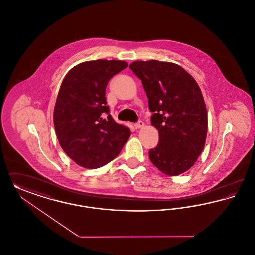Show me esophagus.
<instances>
[{"label": "esophagus", "instance_id": "1", "mask_svg": "<svg viewBox=\"0 0 255 255\" xmlns=\"http://www.w3.org/2000/svg\"><path fill=\"white\" fill-rule=\"evenodd\" d=\"M143 126H144V122H138L137 123L134 124L135 129H140V128H142Z\"/></svg>", "mask_w": 255, "mask_h": 255}]
</instances>
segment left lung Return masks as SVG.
Wrapping results in <instances>:
<instances>
[{
	"instance_id": "1",
	"label": "left lung",
	"mask_w": 255,
	"mask_h": 255,
	"mask_svg": "<svg viewBox=\"0 0 255 255\" xmlns=\"http://www.w3.org/2000/svg\"><path fill=\"white\" fill-rule=\"evenodd\" d=\"M129 68L141 80L158 132V145L149 151L151 162L168 176L184 173L206 143L207 112L200 87L175 63L134 61Z\"/></svg>"
}]
</instances>
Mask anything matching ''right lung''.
<instances>
[{"label": "right lung", "instance_id": "right-lung-1", "mask_svg": "<svg viewBox=\"0 0 255 255\" xmlns=\"http://www.w3.org/2000/svg\"><path fill=\"white\" fill-rule=\"evenodd\" d=\"M127 66L122 60L86 61L62 81L53 111L54 128L62 149L82 167L96 169L109 163L130 136L129 128L110 115L105 97L110 79Z\"/></svg>", "mask_w": 255, "mask_h": 255}]
</instances>
